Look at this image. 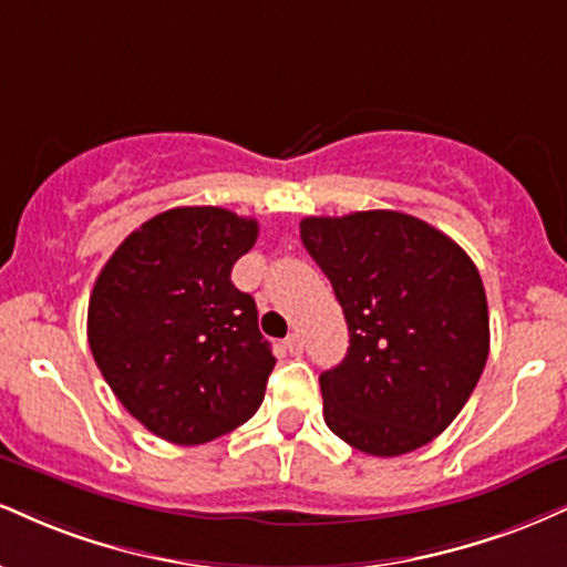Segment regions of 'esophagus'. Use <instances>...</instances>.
Segmentation results:
<instances>
[{"mask_svg": "<svg viewBox=\"0 0 567 567\" xmlns=\"http://www.w3.org/2000/svg\"><path fill=\"white\" fill-rule=\"evenodd\" d=\"M285 349L290 351V357H301V353H303V338L298 336V332H292V336L285 338Z\"/></svg>", "mask_w": 567, "mask_h": 567, "instance_id": "34e87169", "label": "esophagus"}]
</instances>
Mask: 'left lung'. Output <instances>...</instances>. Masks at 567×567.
<instances>
[{"instance_id":"obj_1","label":"left lung","mask_w":567,"mask_h":567,"mask_svg":"<svg viewBox=\"0 0 567 567\" xmlns=\"http://www.w3.org/2000/svg\"><path fill=\"white\" fill-rule=\"evenodd\" d=\"M301 240L343 306L349 353L319 374L324 422L372 456L452 425L488 359L481 275L452 237L399 210L309 216Z\"/></svg>"}]
</instances>
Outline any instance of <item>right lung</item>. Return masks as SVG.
<instances>
[{"label":"right lung","mask_w":567,"mask_h":567,"mask_svg":"<svg viewBox=\"0 0 567 567\" xmlns=\"http://www.w3.org/2000/svg\"><path fill=\"white\" fill-rule=\"evenodd\" d=\"M256 237V218L227 208H172L102 266L89 298V349L150 433L197 446L261 406L277 359L258 330L256 301L231 285V266Z\"/></svg>","instance_id":"add662e5"}]
</instances>
